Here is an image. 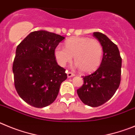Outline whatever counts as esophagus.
Wrapping results in <instances>:
<instances>
[{
	"mask_svg": "<svg viewBox=\"0 0 135 135\" xmlns=\"http://www.w3.org/2000/svg\"><path fill=\"white\" fill-rule=\"evenodd\" d=\"M67 76H68V77H71V76H75V74L74 73H71V72H70V71H67Z\"/></svg>",
	"mask_w": 135,
	"mask_h": 135,
	"instance_id": "34e87169",
	"label": "esophagus"
}]
</instances>
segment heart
I'll return each mask as SVG.
<instances>
[{"mask_svg":"<svg viewBox=\"0 0 135 135\" xmlns=\"http://www.w3.org/2000/svg\"><path fill=\"white\" fill-rule=\"evenodd\" d=\"M65 48L57 46L54 56L60 66H65L74 60L76 67L82 73H90L100 65L103 55V48L96 39L87 37H74L65 42Z\"/></svg>","mask_w":135,"mask_h":135,"instance_id":"1","label":"heart"}]
</instances>
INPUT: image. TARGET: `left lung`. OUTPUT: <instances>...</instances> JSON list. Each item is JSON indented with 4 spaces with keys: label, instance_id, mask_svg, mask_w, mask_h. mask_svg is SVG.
I'll list each match as a JSON object with an SVG mask.
<instances>
[{
    "label": "left lung",
    "instance_id": "obj_1",
    "mask_svg": "<svg viewBox=\"0 0 135 135\" xmlns=\"http://www.w3.org/2000/svg\"><path fill=\"white\" fill-rule=\"evenodd\" d=\"M93 36L102 46V60L95 71L83 76V84L76 92L85 104L98 107L111 99L119 87L122 58L117 46L105 35L94 32Z\"/></svg>",
    "mask_w": 135,
    "mask_h": 135
}]
</instances>
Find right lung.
<instances>
[{
	"label": "right lung",
	"mask_w": 135,
	"mask_h": 135,
	"mask_svg": "<svg viewBox=\"0 0 135 135\" xmlns=\"http://www.w3.org/2000/svg\"><path fill=\"white\" fill-rule=\"evenodd\" d=\"M64 39L54 33L36 31L17 47L13 65L15 87L21 98L35 108L54 102L67 78L66 70L54 56V50Z\"/></svg>",
	"instance_id": "add662e5"
}]
</instances>
